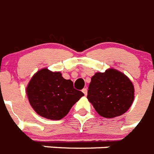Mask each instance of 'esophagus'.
<instances>
[{
  "mask_svg": "<svg viewBox=\"0 0 154 154\" xmlns=\"http://www.w3.org/2000/svg\"><path fill=\"white\" fill-rule=\"evenodd\" d=\"M82 92H83V94H85V96H86V95H87V89H85H85H82Z\"/></svg>",
  "mask_w": 154,
  "mask_h": 154,
  "instance_id": "1",
  "label": "esophagus"
}]
</instances>
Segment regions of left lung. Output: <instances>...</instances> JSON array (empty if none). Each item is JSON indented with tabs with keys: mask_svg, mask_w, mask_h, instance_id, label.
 <instances>
[{
	"mask_svg": "<svg viewBox=\"0 0 154 154\" xmlns=\"http://www.w3.org/2000/svg\"><path fill=\"white\" fill-rule=\"evenodd\" d=\"M87 98L99 115L112 118L124 114L130 108L134 100V86L123 72L108 69L92 77Z\"/></svg>",
	"mask_w": 154,
	"mask_h": 154,
	"instance_id": "left-lung-1",
	"label": "left lung"
}]
</instances>
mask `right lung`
<instances>
[{
    "mask_svg": "<svg viewBox=\"0 0 154 154\" xmlns=\"http://www.w3.org/2000/svg\"><path fill=\"white\" fill-rule=\"evenodd\" d=\"M30 105L41 117L49 120L65 117L82 97V92L73 88L71 80H66L60 72L47 68L37 71L26 87Z\"/></svg>",
    "mask_w": 154,
    "mask_h": 154,
    "instance_id": "obj_1",
    "label": "right lung"
}]
</instances>
